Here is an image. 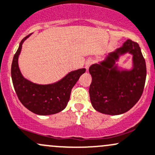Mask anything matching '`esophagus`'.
I'll list each match as a JSON object with an SVG mask.
<instances>
[{"label":"esophagus","instance_id":"obj_1","mask_svg":"<svg viewBox=\"0 0 155 155\" xmlns=\"http://www.w3.org/2000/svg\"><path fill=\"white\" fill-rule=\"evenodd\" d=\"M92 60L91 59H87V61H86L85 62V68L87 70H88V68H90V66L91 65V64H92Z\"/></svg>","mask_w":155,"mask_h":155}]
</instances>
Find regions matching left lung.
Segmentation results:
<instances>
[{
    "mask_svg": "<svg viewBox=\"0 0 155 155\" xmlns=\"http://www.w3.org/2000/svg\"><path fill=\"white\" fill-rule=\"evenodd\" d=\"M126 53L133 56L131 69L116 63ZM89 73L92 76L89 88L92 106L105 114L119 115L129 110L140 98L146 82V61L139 45L128 39L105 59L91 65Z\"/></svg>",
    "mask_w": 155,
    "mask_h": 155,
    "instance_id": "1",
    "label": "left lung"
}]
</instances>
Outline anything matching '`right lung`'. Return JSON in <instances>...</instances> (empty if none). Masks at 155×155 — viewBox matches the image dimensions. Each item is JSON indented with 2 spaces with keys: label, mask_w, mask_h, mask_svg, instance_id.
I'll return each mask as SVG.
<instances>
[{
  "label": "right lung",
  "mask_w": 155,
  "mask_h": 155,
  "mask_svg": "<svg viewBox=\"0 0 155 155\" xmlns=\"http://www.w3.org/2000/svg\"><path fill=\"white\" fill-rule=\"evenodd\" d=\"M29 36L22 39L13 57L11 68L13 86L20 102L32 113L38 115L55 114L66 107L71 90L86 69L80 68L71 71L52 84H39L28 80L23 76L19 69L18 57L23 43Z\"/></svg>",
  "instance_id": "1"
}]
</instances>
